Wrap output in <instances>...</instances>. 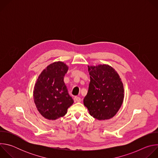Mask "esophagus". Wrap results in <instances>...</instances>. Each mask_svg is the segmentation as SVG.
Returning <instances> with one entry per match:
<instances>
[{
	"label": "esophagus",
	"instance_id": "1",
	"mask_svg": "<svg viewBox=\"0 0 158 158\" xmlns=\"http://www.w3.org/2000/svg\"><path fill=\"white\" fill-rule=\"evenodd\" d=\"M74 100H75L76 102H79L81 101V99L79 97H75Z\"/></svg>",
	"mask_w": 158,
	"mask_h": 158
}]
</instances>
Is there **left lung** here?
Segmentation results:
<instances>
[{
	"label": "left lung",
	"mask_w": 158,
	"mask_h": 158,
	"mask_svg": "<svg viewBox=\"0 0 158 158\" xmlns=\"http://www.w3.org/2000/svg\"><path fill=\"white\" fill-rule=\"evenodd\" d=\"M89 89L84 105L98 120L109 119L121 108L124 97V86L118 73L107 64L88 65Z\"/></svg>",
	"instance_id": "8db88e82"
}]
</instances>
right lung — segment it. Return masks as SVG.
<instances>
[{
	"mask_svg": "<svg viewBox=\"0 0 158 158\" xmlns=\"http://www.w3.org/2000/svg\"><path fill=\"white\" fill-rule=\"evenodd\" d=\"M68 69L63 62H55L44 69L37 79L33 91L34 103L39 113L48 120L63 117L74 103L64 81Z\"/></svg>",
	"mask_w": 158,
	"mask_h": 158,
	"instance_id": "right-lung-1",
	"label": "right lung"
}]
</instances>
